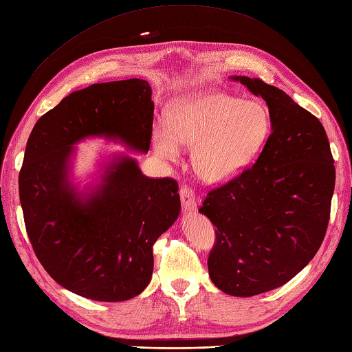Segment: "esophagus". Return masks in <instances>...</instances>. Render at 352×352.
Here are the masks:
<instances>
[{"label": "esophagus", "instance_id": "1", "mask_svg": "<svg viewBox=\"0 0 352 352\" xmlns=\"http://www.w3.org/2000/svg\"><path fill=\"white\" fill-rule=\"evenodd\" d=\"M179 199H182V205L186 211L196 210V197L193 190L188 186L182 187V190H179Z\"/></svg>", "mask_w": 352, "mask_h": 352}]
</instances>
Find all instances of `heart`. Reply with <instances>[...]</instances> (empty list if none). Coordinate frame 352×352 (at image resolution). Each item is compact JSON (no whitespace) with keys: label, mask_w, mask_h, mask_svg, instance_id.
I'll list each match as a JSON object with an SVG mask.
<instances>
[{"label":"heart","mask_w":352,"mask_h":352,"mask_svg":"<svg viewBox=\"0 0 352 352\" xmlns=\"http://www.w3.org/2000/svg\"><path fill=\"white\" fill-rule=\"evenodd\" d=\"M166 122L153 128L157 155L175 160L179 146L193 148V169L206 183L239 175L263 148L270 132L265 105L217 90L178 98L168 108Z\"/></svg>","instance_id":"1"}]
</instances>
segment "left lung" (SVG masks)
Masks as SVG:
<instances>
[{"label":"left lung","mask_w":352,"mask_h":352,"mask_svg":"<svg viewBox=\"0 0 352 352\" xmlns=\"http://www.w3.org/2000/svg\"><path fill=\"white\" fill-rule=\"evenodd\" d=\"M269 108L270 132L256 164L212 188L199 212L211 220V281L230 296L274 290L317 254L327 230L336 170L321 122L281 89L235 76Z\"/></svg>","instance_id":"left-lung-1"}]
</instances>
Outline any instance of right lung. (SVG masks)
Instances as JSON below:
<instances>
[{"instance_id": "right-lung-1", "label": "right lung", "mask_w": 352, "mask_h": 352, "mask_svg": "<svg viewBox=\"0 0 352 352\" xmlns=\"http://www.w3.org/2000/svg\"><path fill=\"white\" fill-rule=\"evenodd\" d=\"M153 111L146 80L92 85L41 116L26 144L19 196L34 253L59 285L86 299L138 296L151 279L153 245L182 204L175 179L142 175L126 155L108 162L90 193H78L68 179L73 146L105 137L147 153Z\"/></svg>"}]
</instances>
